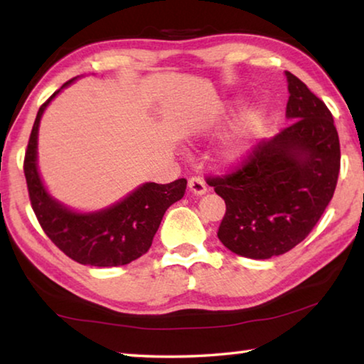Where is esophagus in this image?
Instances as JSON below:
<instances>
[{
	"label": "esophagus",
	"mask_w": 364,
	"mask_h": 364,
	"mask_svg": "<svg viewBox=\"0 0 364 364\" xmlns=\"http://www.w3.org/2000/svg\"><path fill=\"white\" fill-rule=\"evenodd\" d=\"M188 186L191 189V193H194L197 196L207 193V184L204 181V178L200 176H191L188 181Z\"/></svg>",
	"instance_id": "obj_1"
}]
</instances>
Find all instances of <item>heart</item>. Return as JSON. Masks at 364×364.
<instances>
[{
    "instance_id": "1",
    "label": "heart",
    "mask_w": 364,
    "mask_h": 364,
    "mask_svg": "<svg viewBox=\"0 0 364 364\" xmlns=\"http://www.w3.org/2000/svg\"><path fill=\"white\" fill-rule=\"evenodd\" d=\"M262 125V114L258 110H249L242 115L236 128L228 134L223 143V157L226 160L241 159L249 149L250 139Z\"/></svg>"
}]
</instances>
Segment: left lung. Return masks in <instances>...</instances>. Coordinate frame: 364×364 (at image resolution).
I'll return each mask as SVG.
<instances>
[{
    "label": "left lung",
    "instance_id": "8db88e82",
    "mask_svg": "<svg viewBox=\"0 0 364 364\" xmlns=\"http://www.w3.org/2000/svg\"><path fill=\"white\" fill-rule=\"evenodd\" d=\"M286 75L291 123L252 146L230 171L207 176L226 204L218 239L255 260L282 255L304 241L329 205L341 171L331 110L301 80Z\"/></svg>",
    "mask_w": 364,
    "mask_h": 364
}]
</instances>
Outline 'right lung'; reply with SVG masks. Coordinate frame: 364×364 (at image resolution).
<instances>
[{
    "instance_id": "obj_1",
    "label": "right lung",
    "mask_w": 364,
    "mask_h": 364,
    "mask_svg": "<svg viewBox=\"0 0 364 364\" xmlns=\"http://www.w3.org/2000/svg\"><path fill=\"white\" fill-rule=\"evenodd\" d=\"M72 82H65L63 88ZM60 90L41 104L28 138L23 173L30 204L46 236L72 260L91 267L128 264L149 250L164 213L184 196L188 181L180 178L168 184L146 183L119 204L97 213L82 215L60 205L48 196L36 170L40 119Z\"/></svg>"
}]
</instances>
